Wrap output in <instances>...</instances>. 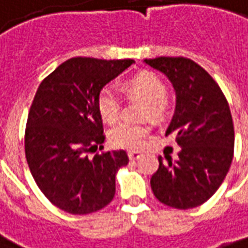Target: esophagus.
Returning a JSON list of instances; mask_svg holds the SVG:
<instances>
[{
	"label": "esophagus",
	"mask_w": 248,
	"mask_h": 248,
	"mask_svg": "<svg viewBox=\"0 0 248 248\" xmlns=\"http://www.w3.org/2000/svg\"><path fill=\"white\" fill-rule=\"evenodd\" d=\"M127 155H129V159L130 160H138L141 157V153L138 152H129Z\"/></svg>",
	"instance_id": "esophagus-1"
}]
</instances>
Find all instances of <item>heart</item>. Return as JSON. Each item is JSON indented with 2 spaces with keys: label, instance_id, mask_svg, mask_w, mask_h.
Listing matches in <instances>:
<instances>
[{
  "label": "heart",
  "instance_id": "b5f03b06",
  "mask_svg": "<svg viewBox=\"0 0 248 248\" xmlns=\"http://www.w3.org/2000/svg\"><path fill=\"white\" fill-rule=\"evenodd\" d=\"M127 89L133 95L144 99L148 103L145 115L157 119L164 111L167 87L159 76L152 72H142L127 82ZM97 111L106 122H115L121 115V97L117 89L107 85L99 92ZM149 129L144 124L119 122L110 130V141L118 148L138 149L144 145Z\"/></svg>",
  "mask_w": 248,
  "mask_h": 248
}]
</instances>
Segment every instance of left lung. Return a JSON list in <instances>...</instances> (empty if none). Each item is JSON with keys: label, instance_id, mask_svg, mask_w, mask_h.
<instances>
[{"label": "left lung", "instance_id": "1", "mask_svg": "<svg viewBox=\"0 0 248 248\" xmlns=\"http://www.w3.org/2000/svg\"><path fill=\"white\" fill-rule=\"evenodd\" d=\"M171 81L176 96L166 136L181 146L178 160L159 156L151 187L161 203L197 208L217 191L233 157L235 131L230 106L217 82L194 61L183 57L144 60Z\"/></svg>", "mask_w": 248, "mask_h": 248}]
</instances>
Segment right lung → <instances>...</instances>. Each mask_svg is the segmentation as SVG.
I'll list each match as a JSON object with an SVG mask.
<instances>
[{
    "label": "right lung",
    "instance_id": "add662e5",
    "mask_svg": "<svg viewBox=\"0 0 248 248\" xmlns=\"http://www.w3.org/2000/svg\"><path fill=\"white\" fill-rule=\"evenodd\" d=\"M133 60L70 58L40 82L28 114L25 157L42 193L70 215H88L115 195L124 151L93 152L104 142L97 96Z\"/></svg>",
    "mask_w": 248,
    "mask_h": 248
}]
</instances>
